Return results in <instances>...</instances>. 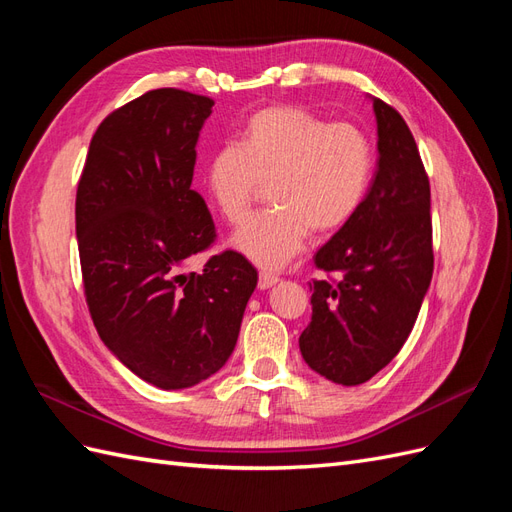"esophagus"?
<instances>
[{
  "mask_svg": "<svg viewBox=\"0 0 512 512\" xmlns=\"http://www.w3.org/2000/svg\"><path fill=\"white\" fill-rule=\"evenodd\" d=\"M277 282H280V277H277L275 273L260 271V275H258V288H260V290H269V288L275 286Z\"/></svg>",
  "mask_w": 512,
  "mask_h": 512,
  "instance_id": "1",
  "label": "esophagus"
}]
</instances>
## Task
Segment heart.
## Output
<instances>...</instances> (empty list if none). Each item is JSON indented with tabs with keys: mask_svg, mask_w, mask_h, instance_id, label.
<instances>
[{
	"mask_svg": "<svg viewBox=\"0 0 512 512\" xmlns=\"http://www.w3.org/2000/svg\"><path fill=\"white\" fill-rule=\"evenodd\" d=\"M374 147L352 123H331L299 106H269L245 123L239 145H224L205 168L207 194L230 224L252 213L269 185L273 205L243 224L232 245L262 269L297 258L309 232L342 228L367 194Z\"/></svg>",
	"mask_w": 512,
	"mask_h": 512,
	"instance_id": "b5f03b06",
	"label": "heart"
}]
</instances>
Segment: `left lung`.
Wrapping results in <instances>:
<instances>
[{"mask_svg": "<svg viewBox=\"0 0 512 512\" xmlns=\"http://www.w3.org/2000/svg\"><path fill=\"white\" fill-rule=\"evenodd\" d=\"M374 113V181L361 207L316 252V267L329 277L314 282L312 322L299 337L305 363L344 386L367 382L395 359L433 273L431 192L421 153L391 104L374 98Z\"/></svg>", "mask_w": 512, "mask_h": 512, "instance_id": "8db88e82", "label": "left lung"}]
</instances>
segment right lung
Returning a JSON list of instances; mask_svg holds the SVG:
<instances>
[{
  "instance_id": "right-lung-1",
  "label": "right lung",
  "mask_w": 512,
  "mask_h": 512,
  "mask_svg": "<svg viewBox=\"0 0 512 512\" xmlns=\"http://www.w3.org/2000/svg\"><path fill=\"white\" fill-rule=\"evenodd\" d=\"M213 100L162 87L119 106L91 138L76 190L85 301L106 348L164 391L220 371L258 282L235 250L188 271L215 241L192 190L196 143Z\"/></svg>"
}]
</instances>
